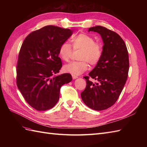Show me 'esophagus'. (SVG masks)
Segmentation results:
<instances>
[{"mask_svg": "<svg viewBox=\"0 0 147 147\" xmlns=\"http://www.w3.org/2000/svg\"><path fill=\"white\" fill-rule=\"evenodd\" d=\"M72 78H73V79H76L78 78V76H77V75H72Z\"/></svg>", "mask_w": 147, "mask_h": 147, "instance_id": "obj_1", "label": "esophagus"}]
</instances>
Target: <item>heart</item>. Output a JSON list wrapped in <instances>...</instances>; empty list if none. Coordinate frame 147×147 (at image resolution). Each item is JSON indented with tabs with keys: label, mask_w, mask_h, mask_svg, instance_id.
Returning a JSON list of instances; mask_svg holds the SVG:
<instances>
[{
	"label": "heart",
	"mask_w": 147,
	"mask_h": 147,
	"mask_svg": "<svg viewBox=\"0 0 147 147\" xmlns=\"http://www.w3.org/2000/svg\"><path fill=\"white\" fill-rule=\"evenodd\" d=\"M73 48L81 49L78 61H72L64 66V70L75 75H78L86 71L88 68V63L96 65L99 63L102 56V47L90 35L80 34L72 39ZM72 48L68 42H65L59 48L58 55L61 59L67 61L72 54Z\"/></svg>",
	"instance_id": "heart-1"
}]
</instances>
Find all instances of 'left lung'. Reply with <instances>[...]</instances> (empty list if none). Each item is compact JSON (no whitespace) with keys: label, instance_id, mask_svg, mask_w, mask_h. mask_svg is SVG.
<instances>
[{"label":"left lung","instance_id":"obj_1","mask_svg":"<svg viewBox=\"0 0 147 147\" xmlns=\"http://www.w3.org/2000/svg\"><path fill=\"white\" fill-rule=\"evenodd\" d=\"M88 31L101 35L103 51L95 68L89 76L84 77L86 86L81 96L90 108L103 110L114 105L126 82L129 68L128 51L122 38L114 31L100 26L89 28ZM90 77L98 82L93 84L88 80Z\"/></svg>","mask_w":147,"mask_h":147}]
</instances>
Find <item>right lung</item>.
Segmentation results:
<instances>
[{"mask_svg": "<svg viewBox=\"0 0 147 147\" xmlns=\"http://www.w3.org/2000/svg\"><path fill=\"white\" fill-rule=\"evenodd\" d=\"M73 30L46 26L26 37L20 50L16 65V84L28 104L38 111L54 107L60 89L72 81V75H56L62 67L59 48Z\"/></svg>", "mask_w": 147, "mask_h": 147, "instance_id": "obj_1", "label": "right lung"}]
</instances>
